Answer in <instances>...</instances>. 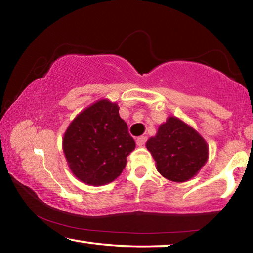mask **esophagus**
Returning a JSON list of instances; mask_svg holds the SVG:
<instances>
[{
	"label": "esophagus",
	"mask_w": 253,
	"mask_h": 253,
	"mask_svg": "<svg viewBox=\"0 0 253 253\" xmlns=\"http://www.w3.org/2000/svg\"><path fill=\"white\" fill-rule=\"evenodd\" d=\"M146 140H147V137L146 136H139V137H137L136 144L138 145L139 147H142V146H144L145 143H146Z\"/></svg>",
	"instance_id": "34e87169"
}]
</instances>
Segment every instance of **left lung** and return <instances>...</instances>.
Instances as JSON below:
<instances>
[{
    "instance_id": "left-lung-1",
    "label": "left lung",
    "mask_w": 253,
    "mask_h": 253,
    "mask_svg": "<svg viewBox=\"0 0 253 253\" xmlns=\"http://www.w3.org/2000/svg\"><path fill=\"white\" fill-rule=\"evenodd\" d=\"M146 147L156 162L163 177L172 182L190 181L200 172L209 158V145L193 127L169 116L160 125Z\"/></svg>"
}]
</instances>
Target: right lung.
Segmentation results:
<instances>
[{"instance_id": "add662e5", "label": "right lung", "mask_w": 253, "mask_h": 253, "mask_svg": "<svg viewBox=\"0 0 253 253\" xmlns=\"http://www.w3.org/2000/svg\"><path fill=\"white\" fill-rule=\"evenodd\" d=\"M116 102L100 99L77 115L63 135L62 149L70 170L87 185H106L122 174L135 149Z\"/></svg>"}]
</instances>
